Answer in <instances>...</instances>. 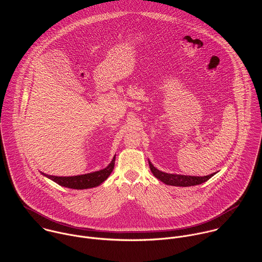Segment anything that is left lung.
I'll list each match as a JSON object with an SVG mask.
<instances>
[{
    "label": "left lung",
    "mask_w": 262,
    "mask_h": 262,
    "mask_svg": "<svg viewBox=\"0 0 262 262\" xmlns=\"http://www.w3.org/2000/svg\"><path fill=\"white\" fill-rule=\"evenodd\" d=\"M149 167L153 176L164 183L165 185L174 186V187H191L201 185L208 180H210L215 173L205 176V177H191V176H183V174H172V173H166L161 170H158L156 167L153 166V164L149 161Z\"/></svg>",
    "instance_id": "1"
}]
</instances>
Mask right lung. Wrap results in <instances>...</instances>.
Instances as JSON below:
<instances>
[{"label": "right lung", "instance_id": "add662e5", "mask_svg": "<svg viewBox=\"0 0 262 262\" xmlns=\"http://www.w3.org/2000/svg\"><path fill=\"white\" fill-rule=\"evenodd\" d=\"M115 159L116 155L113 157L111 163L104 169H101L99 171L86 173V174H80L75 177H54L49 176L44 172H41L44 177L50 179L54 183L58 184L62 187L75 188V189H84V188H91V187H98L102 183H104L114 169L115 165Z\"/></svg>", "mask_w": 262, "mask_h": 262}]
</instances>
